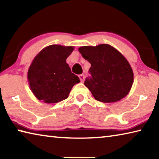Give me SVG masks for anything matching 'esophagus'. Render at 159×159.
Here are the masks:
<instances>
[{"label":"esophagus","mask_w":159,"mask_h":159,"mask_svg":"<svg viewBox=\"0 0 159 159\" xmlns=\"http://www.w3.org/2000/svg\"><path fill=\"white\" fill-rule=\"evenodd\" d=\"M79 79L80 80V81L83 82V80H84L85 79V76L83 74H81V75H79Z\"/></svg>","instance_id":"esophagus-1"}]
</instances>
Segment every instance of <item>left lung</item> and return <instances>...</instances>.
Segmentation results:
<instances>
[{
	"label": "left lung",
	"mask_w": 159,
	"mask_h": 159,
	"mask_svg": "<svg viewBox=\"0 0 159 159\" xmlns=\"http://www.w3.org/2000/svg\"><path fill=\"white\" fill-rule=\"evenodd\" d=\"M79 51L91 64V76L86 78L84 85L96 100L111 103L128 95L134 74L130 64L119 51L108 44L83 46Z\"/></svg>",
	"instance_id": "1"
}]
</instances>
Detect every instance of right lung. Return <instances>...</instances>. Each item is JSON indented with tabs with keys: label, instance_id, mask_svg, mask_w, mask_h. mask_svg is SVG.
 Returning a JSON list of instances; mask_svg holds the SVG:
<instances>
[{
	"label": "right lung",
	"instance_id": "obj_1",
	"mask_svg": "<svg viewBox=\"0 0 159 159\" xmlns=\"http://www.w3.org/2000/svg\"><path fill=\"white\" fill-rule=\"evenodd\" d=\"M74 49L73 46L51 45L35 57L27 78L30 89L38 99L48 104L61 102L80 82L66 61Z\"/></svg>",
	"mask_w": 159,
	"mask_h": 159
}]
</instances>
